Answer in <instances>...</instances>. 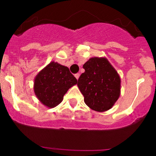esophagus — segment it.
Wrapping results in <instances>:
<instances>
[{
  "label": "esophagus",
  "mask_w": 156,
  "mask_h": 156,
  "mask_svg": "<svg viewBox=\"0 0 156 156\" xmlns=\"http://www.w3.org/2000/svg\"><path fill=\"white\" fill-rule=\"evenodd\" d=\"M80 76V73H76L75 74V77H76V80L79 79Z\"/></svg>",
  "instance_id": "34e87169"
}]
</instances>
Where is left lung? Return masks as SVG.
Listing matches in <instances>:
<instances>
[{"instance_id":"8db88e82","label":"left lung","mask_w":156,"mask_h":156,"mask_svg":"<svg viewBox=\"0 0 156 156\" xmlns=\"http://www.w3.org/2000/svg\"><path fill=\"white\" fill-rule=\"evenodd\" d=\"M78 80L84 102L91 109L105 112L113 106L120 94V78L105 58H91L83 65Z\"/></svg>"}]
</instances>
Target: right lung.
Masks as SVG:
<instances>
[{
	"label": "right lung",
	"mask_w": 156,
	"mask_h": 156,
	"mask_svg": "<svg viewBox=\"0 0 156 156\" xmlns=\"http://www.w3.org/2000/svg\"><path fill=\"white\" fill-rule=\"evenodd\" d=\"M77 80L66 66L52 62L40 72L34 80V92L44 105L49 108L57 106Z\"/></svg>",
	"instance_id": "add662e5"
}]
</instances>
